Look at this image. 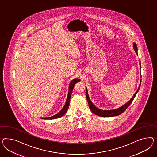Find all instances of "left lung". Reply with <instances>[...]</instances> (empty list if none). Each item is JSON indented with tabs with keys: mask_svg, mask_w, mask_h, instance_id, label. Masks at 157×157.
<instances>
[{
	"mask_svg": "<svg viewBox=\"0 0 157 157\" xmlns=\"http://www.w3.org/2000/svg\"><path fill=\"white\" fill-rule=\"evenodd\" d=\"M133 48H134V49L135 52L137 53V55H138V52H137L138 49H137V45H136V44L135 43H133ZM140 69H141V62H140ZM141 83V81H140V84L139 85V87H138V88L137 89L136 92L135 93V94L133 95L132 98L127 103H126V104L124 105L123 106L120 107L119 108L113 109V110H101V109L97 108V107H96V106L93 105V104L92 102L90 100L89 97L88 93V90H87V88H86L85 94H86V99H87L88 102L89 108L91 110L92 112L94 114H95L96 115L98 116L108 117H113L118 116V115L121 114V113H122L124 112L125 110L128 108V106H129V105L131 104V103L133 102L134 98H135V97L136 96V94H137V93L138 92L139 89L140 88Z\"/></svg>",
	"mask_w": 157,
	"mask_h": 157,
	"instance_id": "1",
	"label": "left lung"
}]
</instances>
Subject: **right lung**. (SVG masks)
Here are the masks:
<instances>
[{
    "label": "right lung",
    "instance_id": "obj_1",
    "mask_svg": "<svg viewBox=\"0 0 157 157\" xmlns=\"http://www.w3.org/2000/svg\"><path fill=\"white\" fill-rule=\"evenodd\" d=\"M80 81V80L79 78H75L73 79L72 81L70 82L69 85V91L68 94V97L67 98V100L65 102L64 107L60 110V112L56 114H55V116H53L50 117H47V118H43L44 119H46V120H52V119H55V118H58L61 117L63 116H64L65 114L67 112V111L68 110V109L69 106V102H70V99H71V96L72 93L73 89L75 86V85L76 84L77 82Z\"/></svg>",
    "mask_w": 157,
    "mask_h": 157
}]
</instances>
